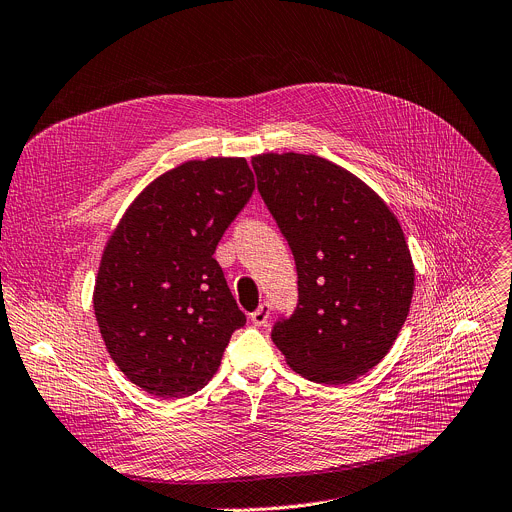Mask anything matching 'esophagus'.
Here are the masks:
<instances>
[{
	"mask_svg": "<svg viewBox=\"0 0 512 512\" xmlns=\"http://www.w3.org/2000/svg\"><path fill=\"white\" fill-rule=\"evenodd\" d=\"M269 314H271V304L263 302L255 312H251V322L255 324V327H265L269 320Z\"/></svg>",
	"mask_w": 512,
	"mask_h": 512,
	"instance_id": "1",
	"label": "esophagus"
}]
</instances>
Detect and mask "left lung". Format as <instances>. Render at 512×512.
Returning a JSON list of instances; mask_svg holds the SVG:
<instances>
[{
    "mask_svg": "<svg viewBox=\"0 0 512 512\" xmlns=\"http://www.w3.org/2000/svg\"><path fill=\"white\" fill-rule=\"evenodd\" d=\"M251 163L298 271V306L271 339L296 374L349 384L386 357L408 316L414 265L402 226L367 183L327 159L263 153Z\"/></svg>",
    "mask_w": 512,
    "mask_h": 512,
    "instance_id": "left-lung-1",
    "label": "left lung"
}]
</instances>
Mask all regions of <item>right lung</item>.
Listing matches in <instances>:
<instances>
[{
	"instance_id": "1",
	"label": "right lung",
	"mask_w": 512,
	"mask_h": 512,
	"mask_svg": "<svg viewBox=\"0 0 512 512\" xmlns=\"http://www.w3.org/2000/svg\"><path fill=\"white\" fill-rule=\"evenodd\" d=\"M253 190L243 157L185 161L134 198L106 243L98 327L122 374L157 398L204 388L247 322L214 251Z\"/></svg>"
}]
</instances>
